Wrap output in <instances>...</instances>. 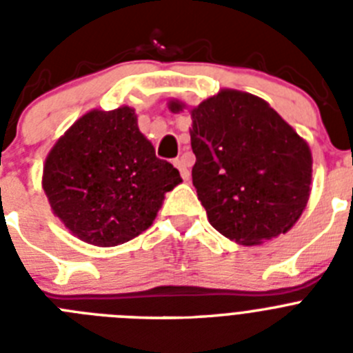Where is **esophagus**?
<instances>
[{"mask_svg":"<svg viewBox=\"0 0 353 353\" xmlns=\"http://www.w3.org/2000/svg\"><path fill=\"white\" fill-rule=\"evenodd\" d=\"M173 164H174V166H176V168H179L180 174H182V179H183V180H189V176H191V173H189V170H187V162H185V159H183V157L174 159Z\"/></svg>","mask_w":353,"mask_h":353,"instance_id":"34e87169","label":"esophagus"}]
</instances>
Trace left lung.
<instances>
[{
  "label": "left lung",
  "mask_w": 353,
  "mask_h": 353,
  "mask_svg": "<svg viewBox=\"0 0 353 353\" xmlns=\"http://www.w3.org/2000/svg\"><path fill=\"white\" fill-rule=\"evenodd\" d=\"M173 113L185 104L170 101ZM192 183L208 223L242 245L286 233L310 199L307 143L263 99L221 90L191 109Z\"/></svg>",
  "instance_id": "left-lung-1"
}]
</instances>
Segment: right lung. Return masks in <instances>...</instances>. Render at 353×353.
<instances>
[{"label": "right lung", "mask_w": 353, "mask_h": 353, "mask_svg": "<svg viewBox=\"0 0 353 353\" xmlns=\"http://www.w3.org/2000/svg\"><path fill=\"white\" fill-rule=\"evenodd\" d=\"M180 182L179 170L155 157L129 105L83 114L52 146L42 174L54 215L72 235L99 248L148 230L164 194Z\"/></svg>", "instance_id": "right-lung-1"}]
</instances>
